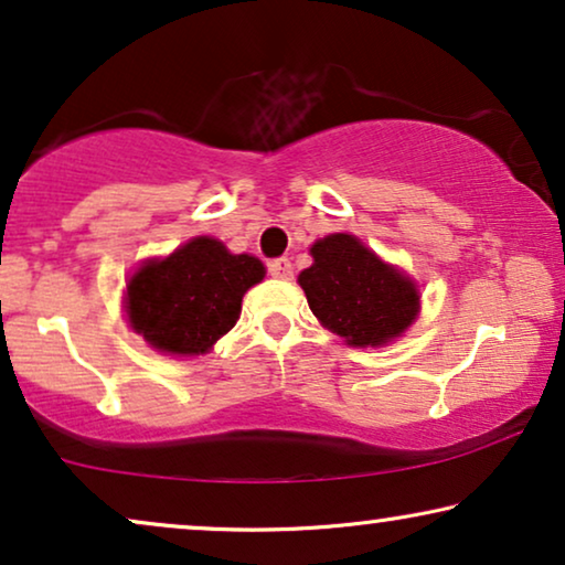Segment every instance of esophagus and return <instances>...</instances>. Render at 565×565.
Listing matches in <instances>:
<instances>
[{
  "mask_svg": "<svg viewBox=\"0 0 565 565\" xmlns=\"http://www.w3.org/2000/svg\"><path fill=\"white\" fill-rule=\"evenodd\" d=\"M267 269H269V275L277 277V280H290V277H292L290 259H273L267 265Z\"/></svg>",
  "mask_w": 565,
  "mask_h": 565,
  "instance_id": "34e87169",
  "label": "esophagus"
}]
</instances>
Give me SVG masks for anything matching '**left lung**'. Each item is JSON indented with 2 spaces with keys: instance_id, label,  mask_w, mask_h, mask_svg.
<instances>
[{
  "instance_id": "8db88e82",
  "label": "left lung",
  "mask_w": 565,
  "mask_h": 565,
  "mask_svg": "<svg viewBox=\"0 0 565 565\" xmlns=\"http://www.w3.org/2000/svg\"><path fill=\"white\" fill-rule=\"evenodd\" d=\"M313 265L298 275L323 327L352 347H377L404 334L419 311L414 282L375 257L360 238L331 234L311 246Z\"/></svg>"
}]
</instances>
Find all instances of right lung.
I'll use <instances>...</instances> for the list:
<instances>
[{
  "mask_svg": "<svg viewBox=\"0 0 565 565\" xmlns=\"http://www.w3.org/2000/svg\"><path fill=\"white\" fill-rule=\"evenodd\" d=\"M265 277L249 254L198 236L167 259L146 262L128 282V319L153 350L203 354L234 329L244 292Z\"/></svg>",
  "mask_w": 565,
  "mask_h": 565,
  "instance_id": "right-lung-1",
  "label": "right lung"
}]
</instances>
